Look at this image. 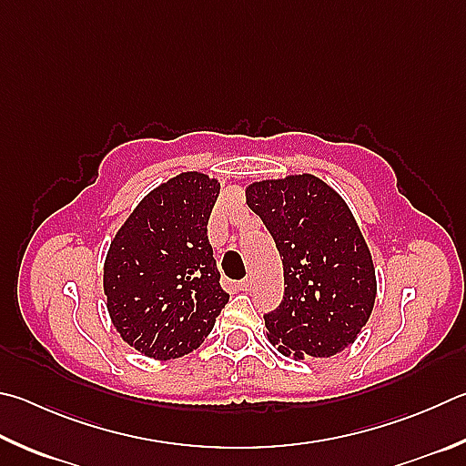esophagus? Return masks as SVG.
Here are the masks:
<instances>
[{
    "instance_id": "34e87169",
    "label": "esophagus",
    "mask_w": 466,
    "mask_h": 466,
    "mask_svg": "<svg viewBox=\"0 0 466 466\" xmlns=\"http://www.w3.org/2000/svg\"><path fill=\"white\" fill-rule=\"evenodd\" d=\"M252 285H255V279H252V277H247V279H244V281H240V283H238V289H240V291H250V289H252Z\"/></svg>"
}]
</instances>
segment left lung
<instances>
[{
  "label": "left lung",
  "mask_w": 466,
  "mask_h": 466,
  "mask_svg": "<svg viewBox=\"0 0 466 466\" xmlns=\"http://www.w3.org/2000/svg\"><path fill=\"white\" fill-rule=\"evenodd\" d=\"M247 204L283 260V301L265 314L270 344L293 359L334 357L357 340L377 295L373 258L352 211L309 173L252 183Z\"/></svg>",
  "instance_id": "8db88e82"
}]
</instances>
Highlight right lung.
<instances>
[{"label": "right lung", "instance_id": "add662e5", "mask_svg": "<svg viewBox=\"0 0 466 466\" xmlns=\"http://www.w3.org/2000/svg\"><path fill=\"white\" fill-rule=\"evenodd\" d=\"M219 183L189 171L158 185L109 244L104 293L122 340L150 359L189 354L230 299L208 240Z\"/></svg>", "mask_w": 466, "mask_h": 466}]
</instances>
